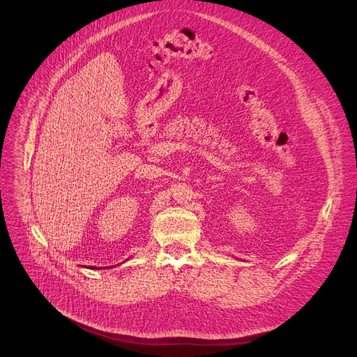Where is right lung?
<instances>
[{
    "label": "right lung",
    "instance_id": "add662e5",
    "mask_svg": "<svg viewBox=\"0 0 357 357\" xmlns=\"http://www.w3.org/2000/svg\"><path fill=\"white\" fill-rule=\"evenodd\" d=\"M92 269H100V268H92Z\"/></svg>",
    "mask_w": 357,
    "mask_h": 357
}]
</instances>
